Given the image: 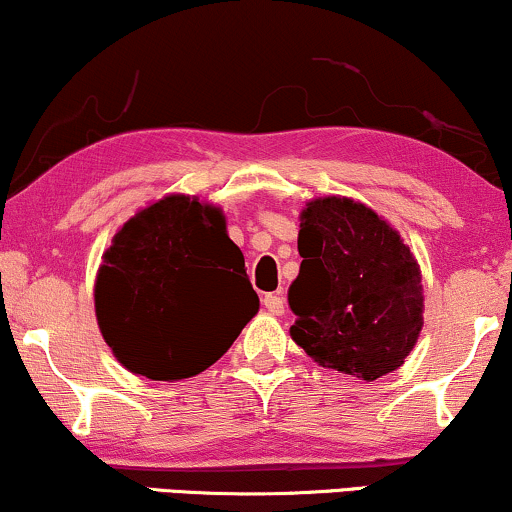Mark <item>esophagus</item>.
<instances>
[{
  "instance_id": "34e87169",
  "label": "esophagus",
  "mask_w": 512,
  "mask_h": 512,
  "mask_svg": "<svg viewBox=\"0 0 512 512\" xmlns=\"http://www.w3.org/2000/svg\"><path fill=\"white\" fill-rule=\"evenodd\" d=\"M263 304H266V309L273 316L285 314V299H282L280 294H266V297H263Z\"/></svg>"
}]
</instances>
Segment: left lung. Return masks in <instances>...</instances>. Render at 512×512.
Returning <instances> with one entry per match:
<instances>
[{
    "instance_id": "1",
    "label": "left lung",
    "mask_w": 512,
    "mask_h": 512,
    "mask_svg": "<svg viewBox=\"0 0 512 512\" xmlns=\"http://www.w3.org/2000/svg\"><path fill=\"white\" fill-rule=\"evenodd\" d=\"M292 340L323 369L376 381L405 364L424 326L422 270L386 218L347 196L299 213Z\"/></svg>"
}]
</instances>
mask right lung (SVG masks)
Wrapping results in <instances>:
<instances>
[{
	"label": "right lung",
	"mask_w": 512,
	"mask_h": 512,
	"mask_svg": "<svg viewBox=\"0 0 512 512\" xmlns=\"http://www.w3.org/2000/svg\"><path fill=\"white\" fill-rule=\"evenodd\" d=\"M93 297L117 362L167 383L218 362L258 311L225 213L186 194L162 196L119 227Z\"/></svg>",
	"instance_id": "obj_1"
}]
</instances>
